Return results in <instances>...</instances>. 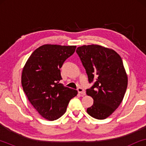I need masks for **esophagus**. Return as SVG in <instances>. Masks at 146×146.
Listing matches in <instances>:
<instances>
[{"mask_svg": "<svg viewBox=\"0 0 146 146\" xmlns=\"http://www.w3.org/2000/svg\"><path fill=\"white\" fill-rule=\"evenodd\" d=\"M78 92L79 94H80L82 95L83 96L86 95V92L82 88H78Z\"/></svg>", "mask_w": 146, "mask_h": 146, "instance_id": "1", "label": "esophagus"}]
</instances>
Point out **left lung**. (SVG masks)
<instances>
[{
  "label": "left lung",
  "mask_w": 146,
  "mask_h": 146,
  "mask_svg": "<svg viewBox=\"0 0 146 146\" xmlns=\"http://www.w3.org/2000/svg\"><path fill=\"white\" fill-rule=\"evenodd\" d=\"M76 52L89 82H94L86 90V94L94 100L87 112L94 118H107L118 108L127 89V76L121 58L113 50L96 44L78 47Z\"/></svg>",
  "instance_id": "8db88e82"
}]
</instances>
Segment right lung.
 Here are the masks:
<instances>
[{"label": "right lung", "instance_id": "obj_1", "mask_svg": "<svg viewBox=\"0 0 146 146\" xmlns=\"http://www.w3.org/2000/svg\"><path fill=\"white\" fill-rule=\"evenodd\" d=\"M76 46L44 44L33 52L22 73L23 90L44 118L53 121L66 111L68 103L77 95L76 90L64 86L60 68L74 53Z\"/></svg>", "mask_w": 146, "mask_h": 146}]
</instances>
